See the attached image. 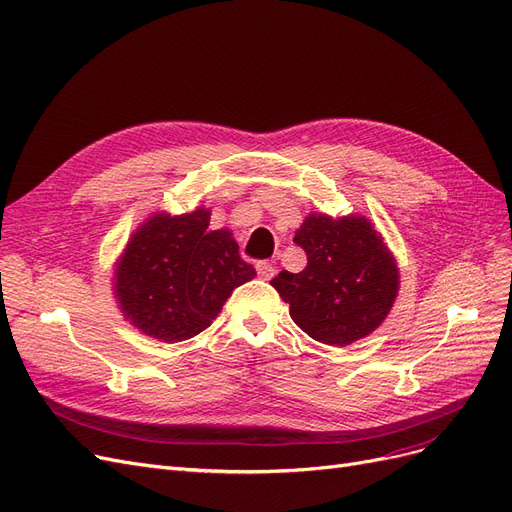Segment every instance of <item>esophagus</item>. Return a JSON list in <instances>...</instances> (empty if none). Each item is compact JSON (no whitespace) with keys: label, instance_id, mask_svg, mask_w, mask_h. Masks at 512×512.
I'll return each mask as SVG.
<instances>
[{"label":"esophagus","instance_id":"obj_1","mask_svg":"<svg viewBox=\"0 0 512 512\" xmlns=\"http://www.w3.org/2000/svg\"><path fill=\"white\" fill-rule=\"evenodd\" d=\"M257 274L263 278V280H270L272 276H274V266H272V263H268V261H257Z\"/></svg>","mask_w":512,"mask_h":512}]
</instances>
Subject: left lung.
I'll list each match as a JSON object with an SVG mask.
<instances>
[{"label":"left lung","instance_id":"left-lung-1","mask_svg":"<svg viewBox=\"0 0 512 512\" xmlns=\"http://www.w3.org/2000/svg\"><path fill=\"white\" fill-rule=\"evenodd\" d=\"M293 242L306 268L272 278L300 329L323 344H351L383 323L398 295V268L364 217L310 214Z\"/></svg>","mask_w":512,"mask_h":512}]
</instances>
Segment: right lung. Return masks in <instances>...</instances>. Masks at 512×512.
<instances>
[{
	"instance_id": "add662e5",
	"label": "right lung",
	"mask_w": 512,
	"mask_h": 512,
	"mask_svg": "<svg viewBox=\"0 0 512 512\" xmlns=\"http://www.w3.org/2000/svg\"><path fill=\"white\" fill-rule=\"evenodd\" d=\"M210 212L157 214L131 236L117 266V298L125 317L163 342L193 338L219 315L236 287L257 272L232 234L208 232Z\"/></svg>"
}]
</instances>
